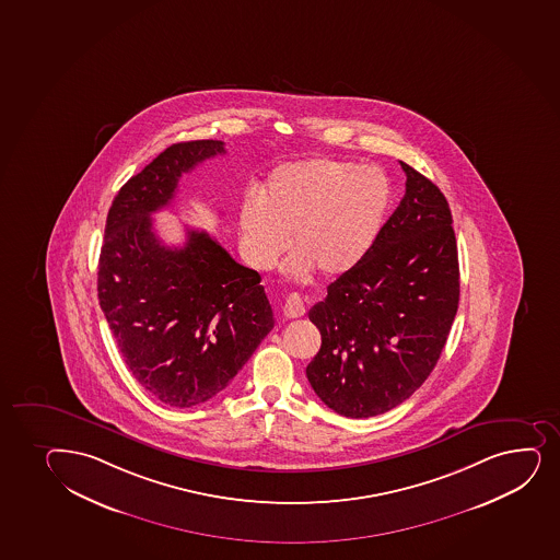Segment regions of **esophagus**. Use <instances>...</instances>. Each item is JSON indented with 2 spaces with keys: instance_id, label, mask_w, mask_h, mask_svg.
<instances>
[{
  "instance_id": "34e87169",
  "label": "esophagus",
  "mask_w": 560,
  "mask_h": 560,
  "mask_svg": "<svg viewBox=\"0 0 560 560\" xmlns=\"http://www.w3.org/2000/svg\"><path fill=\"white\" fill-rule=\"evenodd\" d=\"M283 315L287 318H300L305 315V303L302 298L298 294H292L287 298V302L283 305Z\"/></svg>"
}]
</instances>
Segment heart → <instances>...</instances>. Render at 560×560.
<instances>
[{
	"mask_svg": "<svg viewBox=\"0 0 560 560\" xmlns=\"http://www.w3.org/2000/svg\"><path fill=\"white\" fill-rule=\"evenodd\" d=\"M390 184L376 167L313 158L271 173L262 194H247L240 208L242 249L257 270H271L289 245L287 271L340 277L371 252L389 210Z\"/></svg>",
	"mask_w": 560,
	"mask_h": 560,
	"instance_id": "heart-1",
	"label": "heart"
}]
</instances>
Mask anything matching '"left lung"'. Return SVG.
<instances>
[{"label": "left lung", "mask_w": 560, "mask_h": 560, "mask_svg": "<svg viewBox=\"0 0 560 560\" xmlns=\"http://www.w3.org/2000/svg\"><path fill=\"white\" fill-rule=\"evenodd\" d=\"M402 165L406 194L366 257L308 311L322 346L307 365L327 408L350 419L408 400L434 371L458 311V247L445 195Z\"/></svg>", "instance_id": "8db88e82"}]
</instances>
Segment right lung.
Wrapping results in <instances>:
<instances>
[{
    "mask_svg": "<svg viewBox=\"0 0 560 560\" xmlns=\"http://www.w3.org/2000/svg\"><path fill=\"white\" fill-rule=\"evenodd\" d=\"M225 154L223 141L167 147L119 189L98 258V302L139 385L173 408L207 402L233 382L273 313L257 271L205 231L183 247L160 240L151 215L170 207L184 173Z\"/></svg>",
    "mask_w": 560,
    "mask_h": 560,
    "instance_id": "add662e5",
    "label": "right lung"
}]
</instances>
